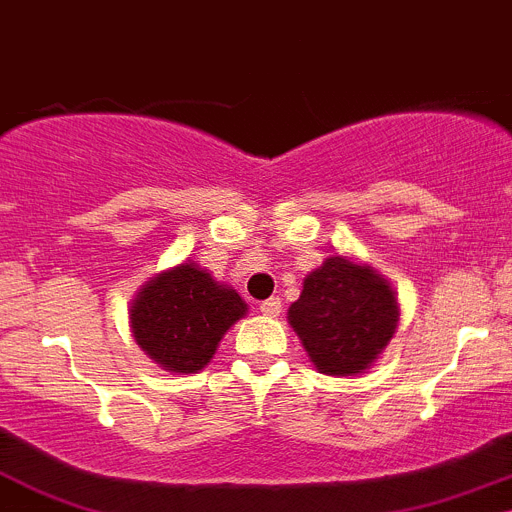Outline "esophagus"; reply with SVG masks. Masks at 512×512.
Wrapping results in <instances>:
<instances>
[{
    "label": "esophagus",
    "mask_w": 512,
    "mask_h": 512,
    "mask_svg": "<svg viewBox=\"0 0 512 512\" xmlns=\"http://www.w3.org/2000/svg\"><path fill=\"white\" fill-rule=\"evenodd\" d=\"M260 311L265 313V316H280V311H283V303H280V298H267V301L260 303Z\"/></svg>",
    "instance_id": "34e87169"
}]
</instances>
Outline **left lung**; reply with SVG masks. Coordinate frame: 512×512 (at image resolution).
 Instances as JSON below:
<instances>
[{
    "mask_svg": "<svg viewBox=\"0 0 512 512\" xmlns=\"http://www.w3.org/2000/svg\"><path fill=\"white\" fill-rule=\"evenodd\" d=\"M400 321L398 293L372 265L329 255L303 278L288 324L313 367L331 377H357L388 349Z\"/></svg>",
    "mask_w": 512,
    "mask_h": 512,
    "instance_id": "1",
    "label": "left lung"
}]
</instances>
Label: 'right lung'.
Segmentation results:
<instances>
[{"label": "right lung", "mask_w": 512, "mask_h": 512, "mask_svg": "<svg viewBox=\"0 0 512 512\" xmlns=\"http://www.w3.org/2000/svg\"><path fill=\"white\" fill-rule=\"evenodd\" d=\"M247 303L232 285L211 278L193 260L145 280L130 306V329L137 347L168 372L193 375L214 357L216 347Z\"/></svg>", "instance_id": "1"}]
</instances>
